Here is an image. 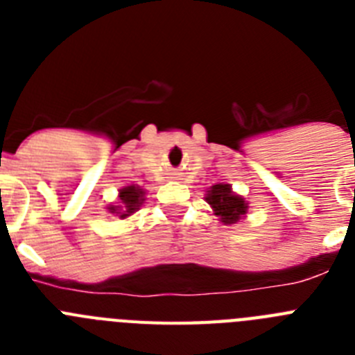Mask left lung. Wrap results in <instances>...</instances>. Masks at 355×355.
I'll return each instance as SVG.
<instances>
[{
	"instance_id": "1",
	"label": "left lung",
	"mask_w": 355,
	"mask_h": 355,
	"mask_svg": "<svg viewBox=\"0 0 355 355\" xmlns=\"http://www.w3.org/2000/svg\"><path fill=\"white\" fill-rule=\"evenodd\" d=\"M206 200L213 208V215L218 216V220L224 224H236L245 216L247 206L245 199L231 190V184H213L206 193Z\"/></svg>"
}]
</instances>
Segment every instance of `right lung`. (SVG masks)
I'll list each match as a JSON object with an SVG mask.
<instances>
[{
	"mask_svg": "<svg viewBox=\"0 0 355 355\" xmlns=\"http://www.w3.org/2000/svg\"><path fill=\"white\" fill-rule=\"evenodd\" d=\"M144 196H146L144 188L135 187V184L121 188V190H119V202H121V205L108 206V211L115 213V215H119L121 218H126V216H130L131 213H135L140 208V205L146 200Z\"/></svg>",
	"mask_w": 355,
	"mask_h": 355,
	"instance_id": "1",
	"label": "right lung"
}]
</instances>
